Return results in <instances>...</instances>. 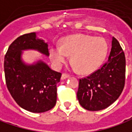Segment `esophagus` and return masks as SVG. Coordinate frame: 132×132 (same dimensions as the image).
I'll use <instances>...</instances> for the list:
<instances>
[{"label": "esophagus", "instance_id": "34e87169", "mask_svg": "<svg viewBox=\"0 0 132 132\" xmlns=\"http://www.w3.org/2000/svg\"><path fill=\"white\" fill-rule=\"evenodd\" d=\"M68 77H70V75H69V74H67V73H62V74L61 79H62V80H65V79H67V78H68Z\"/></svg>", "mask_w": 132, "mask_h": 132}]
</instances>
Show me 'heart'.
<instances>
[{
    "label": "heart",
    "instance_id": "heart-1",
    "mask_svg": "<svg viewBox=\"0 0 132 132\" xmlns=\"http://www.w3.org/2000/svg\"><path fill=\"white\" fill-rule=\"evenodd\" d=\"M108 52V44L104 38L77 34L65 37L60 46L50 50V59L57 65H61L71 55L70 61L77 70L82 74L96 71L104 61Z\"/></svg>",
    "mask_w": 132,
    "mask_h": 132
}]
</instances>
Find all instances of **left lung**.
Listing matches in <instances>:
<instances>
[{
  "instance_id": "obj_1",
  "label": "left lung",
  "mask_w": 132,
  "mask_h": 132,
  "mask_svg": "<svg viewBox=\"0 0 132 132\" xmlns=\"http://www.w3.org/2000/svg\"><path fill=\"white\" fill-rule=\"evenodd\" d=\"M125 82V56L118 41L112 37L108 60L90 76L80 79L77 99L86 110L101 111L121 95Z\"/></svg>"
}]
</instances>
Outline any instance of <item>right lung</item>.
<instances>
[{
  "label": "right lung",
  "instance_id": "1",
  "mask_svg": "<svg viewBox=\"0 0 132 132\" xmlns=\"http://www.w3.org/2000/svg\"><path fill=\"white\" fill-rule=\"evenodd\" d=\"M36 50L48 56V44L36 36L35 32L17 38L9 46L4 56V74L7 87L23 109L33 113L51 110L56 104V85L62 74L49 68L42 60L26 64L22 51Z\"/></svg>",
  "mask_w": 132,
  "mask_h": 132
}]
</instances>
